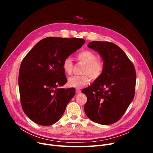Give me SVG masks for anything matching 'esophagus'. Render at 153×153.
<instances>
[{"mask_svg":"<svg viewBox=\"0 0 153 153\" xmlns=\"http://www.w3.org/2000/svg\"><path fill=\"white\" fill-rule=\"evenodd\" d=\"M76 92H77V94H79V93H81V89H76Z\"/></svg>","mask_w":153,"mask_h":153,"instance_id":"1","label":"esophagus"}]
</instances>
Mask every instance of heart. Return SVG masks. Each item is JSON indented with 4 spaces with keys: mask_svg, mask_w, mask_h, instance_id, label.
Listing matches in <instances>:
<instances>
[{
    "mask_svg": "<svg viewBox=\"0 0 153 153\" xmlns=\"http://www.w3.org/2000/svg\"><path fill=\"white\" fill-rule=\"evenodd\" d=\"M77 60L85 64L82 73L84 75L72 77L68 80L70 87L81 88L90 82V77L96 79L102 76L104 71V62L99 59L94 52L89 50H84L77 54ZM62 68L68 75H71L73 69V62L69 56L64 59L62 63Z\"/></svg>",
    "mask_w": 153,
    "mask_h": 153,
    "instance_id": "obj_1",
    "label": "heart"
}]
</instances>
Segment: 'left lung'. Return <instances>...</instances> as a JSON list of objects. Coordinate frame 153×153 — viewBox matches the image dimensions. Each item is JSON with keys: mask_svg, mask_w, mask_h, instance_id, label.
Here are the masks:
<instances>
[{"mask_svg": "<svg viewBox=\"0 0 153 153\" xmlns=\"http://www.w3.org/2000/svg\"><path fill=\"white\" fill-rule=\"evenodd\" d=\"M88 47L99 53L105 67L102 76L82 91L87 98L85 113L97 123L113 124L122 118L134 97V66L125 52L113 43L95 41Z\"/></svg>", "mask_w": 153, "mask_h": 153, "instance_id": "left-lung-1", "label": "left lung"}]
</instances>
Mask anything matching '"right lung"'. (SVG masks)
I'll return each instance as SVG.
<instances>
[{
  "label": "right lung",
  "instance_id": "obj_1",
  "mask_svg": "<svg viewBox=\"0 0 153 153\" xmlns=\"http://www.w3.org/2000/svg\"><path fill=\"white\" fill-rule=\"evenodd\" d=\"M84 39L47 37L37 43L22 61L19 87L22 109L35 123L51 125L60 119L75 95L67 82L63 60L79 49Z\"/></svg>",
  "mask_w": 153,
  "mask_h": 153
}]
</instances>
